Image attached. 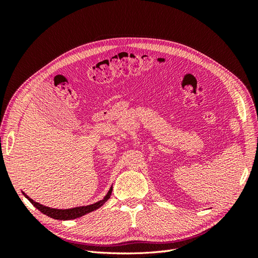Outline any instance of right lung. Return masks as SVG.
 I'll return each mask as SVG.
<instances>
[{
	"instance_id": "1",
	"label": "right lung",
	"mask_w": 258,
	"mask_h": 258,
	"mask_svg": "<svg viewBox=\"0 0 258 258\" xmlns=\"http://www.w3.org/2000/svg\"><path fill=\"white\" fill-rule=\"evenodd\" d=\"M112 188H113V185L111 184L110 187H108V190L106 191L104 196L95 202H91V204H87V205L75 206V207H71V208H52L49 206H45V205L41 204V202H37L33 198H31L29 195H27L23 190H21V191L23 194V196H25L37 210H40L43 214L47 215L51 218H54V220L67 221V220H73V218L81 217L85 214H87L89 212H92V211L99 209L101 206H103L107 201V199L110 198L111 194H112Z\"/></svg>"
}]
</instances>
